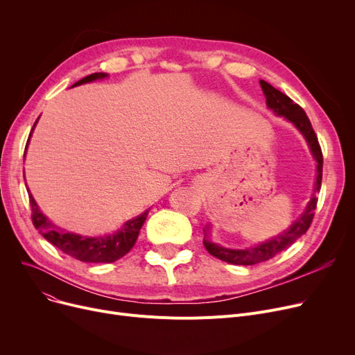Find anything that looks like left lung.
Segmentation results:
<instances>
[{"label": "left lung", "mask_w": 355, "mask_h": 355, "mask_svg": "<svg viewBox=\"0 0 355 355\" xmlns=\"http://www.w3.org/2000/svg\"><path fill=\"white\" fill-rule=\"evenodd\" d=\"M260 86H262L268 107L273 112L275 115L284 116L288 122H291L304 135V138L308 142V146L311 149V154L316 162V180H315V185H313V194H312L311 200L308 201L302 214L297 217L284 233L277 234L276 237L269 239L266 241H262V243L254 245L253 248H246V249L223 248L218 243H214L213 241V239L210 236L211 226L204 227V230H202L204 232V239H202L204 248H206L207 252L210 254H213L214 257L223 260V262L232 263V265L250 266V265L265 262V260L272 259L275 254L282 252L284 249L291 246L295 240H297L302 234H305L311 226L313 214H315L313 210L316 209V201H318V198H316V193H320V190H321L322 151H321L318 138H316L313 129H312V125H311L306 114L304 112V109L297 103H295L289 96H286L285 93L275 89L268 82L260 80Z\"/></svg>", "instance_id": "obj_1"}]
</instances>
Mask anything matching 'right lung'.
Wrapping results in <instances>:
<instances>
[{
  "instance_id": "right-lung-1",
  "label": "right lung",
  "mask_w": 355,
  "mask_h": 355,
  "mask_svg": "<svg viewBox=\"0 0 355 355\" xmlns=\"http://www.w3.org/2000/svg\"><path fill=\"white\" fill-rule=\"evenodd\" d=\"M107 76H109L107 73H93L74 83L71 87L83 85V83L95 82L99 79H105ZM39 118H37V121H39ZM37 121H35V123H37ZM35 123H34V126H35ZM34 126H33V129H34ZM33 129H31V134H33ZM31 134H30V137H31ZM30 137H28V142H30ZM28 142H27V145H28ZM26 153H27V148H26ZM24 157H26V154H24ZM28 197H30V206H31V211H33V214H31L33 225L37 230H39V233L47 241H50L53 246L60 249L66 254L78 259V260H82V262H87V263H112V262H115V260L121 259L122 256H125L130 249L134 248L135 241L138 239V234H139V230L144 226L148 211H149V209H148L142 214L137 216L135 218L128 220L125 225L115 233L99 236V237H87V236H80V234L71 233V232H64L63 229L55 226L54 223H51L47 218V216H44L42 213L39 206H37L35 200L33 198L30 190H28Z\"/></svg>"
}]
</instances>
